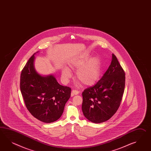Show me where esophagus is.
<instances>
[{"label":"esophagus","instance_id":"34e87169","mask_svg":"<svg viewBox=\"0 0 151 151\" xmlns=\"http://www.w3.org/2000/svg\"><path fill=\"white\" fill-rule=\"evenodd\" d=\"M78 93H79V92L78 91L73 90L71 91V96H75V95H77V94H78Z\"/></svg>","mask_w":151,"mask_h":151}]
</instances>
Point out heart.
<instances>
[{
    "label": "heart",
    "mask_w": 151,
    "mask_h": 151,
    "mask_svg": "<svg viewBox=\"0 0 151 151\" xmlns=\"http://www.w3.org/2000/svg\"><path fill=\"white\" fill-rule=\"evenodd\" d=\"M90 57L89 54L86 53L72 60L69 64L71 69L77 70L76 76L77 80L86 86L96 83L101 74V62L99 58L93 57L89 59ZM62 75L65 81H68L72 76L71 71L66 68L63 69Z\"/></svg>",
    "instance_id": "obj_1"
}]
</instances>
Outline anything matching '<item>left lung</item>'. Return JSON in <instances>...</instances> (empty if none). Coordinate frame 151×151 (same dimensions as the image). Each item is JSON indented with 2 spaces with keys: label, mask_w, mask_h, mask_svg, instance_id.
Returning a JSON list of instances; mask_svg holds the SVG:
<instances>
[{
  "label": "left lung",
  "mask_w": 151,
  "mask_h": 151,
  "mask_svg": "<svg viewBox=\"0 0 151 151\" xmlns=\"http://www.w3.org/2000/svg\"><path fill=\"white\" fill-rule=\"evenodd\" d=\"M108 69L96 85L82 93V110L89 121H106L116 112L125 88V73L114 54Z\"/></svg>",
  "instance_id": "1"
}]
</instances>
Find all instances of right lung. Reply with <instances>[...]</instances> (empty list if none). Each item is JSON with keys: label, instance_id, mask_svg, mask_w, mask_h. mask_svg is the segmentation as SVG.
I'll list each match as a JSON object with an SVG mask.
<instances>
[{"label": "right lung", "instance_id": "obj_1", "mask_svg": "<svg viewBox=\"0 0 151 151\" xmlns=\"http://www.w3.org/2000/svg\"><path fill=\"white\" fill-rule=\"evenodd\" d=\"M34 53L22 69L20 89L30 113L44 123L56 121L62 115L71 96V88L59 85L55 77L42 76L34 66Z\"/></svg>", "mask_w": 151, "mask_h": 151}]
</instances>
